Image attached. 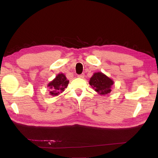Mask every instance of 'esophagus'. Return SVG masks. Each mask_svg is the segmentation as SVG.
I'll return each mask as SVG.
<instances>
[{
    "label": "esophagus",
    "instance_id": "1",
    "mask_svg": "<svg viewBox=\"0 0 158 158\" xmlns=\"http://www.w3.org/2000/svg\"><path fill=\"white\" fill-rule=\"evenodd\" d=\"M78 77L81 78H83L84 77V74H79L78 75Z\"/></svg>",
    "mask_w": 158,
    "mask_h": 158
}]
</instances>
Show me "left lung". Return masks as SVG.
Wrapping results in <instances>:
<instances>
[{"instance_id": "obj_1", "label": "left lung", "mask_w": 158, "mask_h": 158, "mask_svg": "<svg viewBox=\"0 0 158 158\" xmlns=\"http://www.w3.org/2000/svg\"><path fill=\"white\" fill-rule=\"evenodd\" d=\"M89 84L98 94L106 95L111 92V87L113 84V82L102 73H97L90 78Z\"/></svg>"}]
</instances>
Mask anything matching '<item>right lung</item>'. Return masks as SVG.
<instances>
[{
    "mask_svg": "<svg viewBox=\"0 0 158 158\" xmlns=\"http://www.w3.org/2000/svg\"><path fill=\"white\" fill-rule=\"evenodd\" d=\"M69 81L66 80V76L63 74H59L56 78L51 82L48 86L51 89L50 94L52 95H57L63 92L64 89L67 87Z\"/></svg>",
    "mask_w": 158,
    "mask_h": 158,
    "instance_id": "add662e5",
    "label": "right lung"
}]
</instances>
